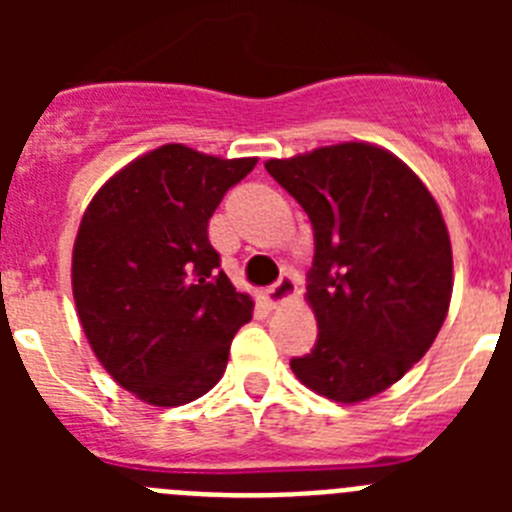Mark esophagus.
Wrapping results in <instances>:
<instances>
[{"instance_id":"esophagus-1","label":"esophagus","mask_w":512,"mask_h":512,"mask_svg":"<svg viewBox=\"0 0 512 512\" xmlns=\"http://www.w3.org/2000/svg\"><path fill=\"white\" fill-rule=\"evenodd\" d=\"M295 295H297V282L292 274H282L277 282L266 289V300H269L271 307L282 305V302H287L289 297H295Z\"/></svg>"}]
</instances>
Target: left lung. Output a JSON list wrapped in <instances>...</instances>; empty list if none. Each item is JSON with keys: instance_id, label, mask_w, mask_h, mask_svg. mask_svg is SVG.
Listing matches in <instances>:
<instances>
[{"instance_id": "left-lung-1", "label": "left lung", "mask_w": 512, "mask_h": 512, "mask_svg": "<svg viewBox=\"0 0 512 512\" xmlns=\"http://www.w3.org/2000/svg\"><path fill=\"white\" fill-rule=\"evenodd\" d=\"M266 171L307 212L315 256L310 354L289 361L302 384L361 402L395 384L436 341L451 302V241L431 192L400 158L341 143Z\"/></svg>"}]
</instances>
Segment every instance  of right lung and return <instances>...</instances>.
<instances>
[{
  "mask_svg": "<svg viewBox=\"0 0 512 512\" xmlns=\"http://www.w3.org/2000/svg\"><path fill=\"white\" fill-rule=\"evenodd\" d=\"M256 158L171 143L94 194L74 243V300L89 346L120 387L174 408L223 377L253 300L235 292L207 223Z\"/></svg>",
  "mask_w": 512,
  "mask_h": 512,
  "instance_id": "1",
  "label": "right lung"
}]
</instances>
